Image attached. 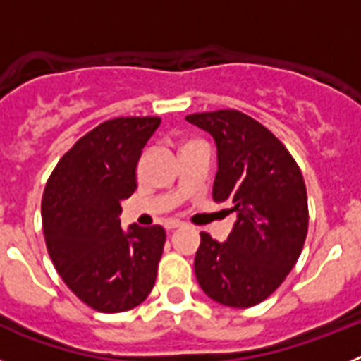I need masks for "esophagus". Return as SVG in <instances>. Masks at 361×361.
<instances>
[{"label":"esophagus","mask_w":361,"mask_h":361,"mask_svg":"<svg viewBox=\"0 0 361 361\" xmlns=\"http://www.w3.org/2000/svg\"><path fill=\"white\" fill-rule=\"evenodd\" d=\"M180 226H183V222H180V220H166L164 228L168 229V231H173V229L180 228Z\"/></svg>","instance_id":"34e87169"}]
</instances>
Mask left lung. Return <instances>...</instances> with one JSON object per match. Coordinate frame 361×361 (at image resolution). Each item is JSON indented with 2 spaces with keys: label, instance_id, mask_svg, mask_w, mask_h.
Instances as JSON below:
<instances>
[{
  "label": "left lung",
  "instance_id": "obj_1",
  "mask_svg": "<svg viewBox=\"0 0 361 361\" xmlns=\"http://www.w3.org/2000/svg\"><path fill=\"white\" fill-rule=\"evenodd\" d=\"M186 121L215 139L213 200L237 215L226 242L200 233L197 280L219 304L251 307L276 291L302 253L309 224L304 177L288 148L242 111H204Z\"/></svg>",
  "mask_w": 361,
  "mask_h": 361
}]
</instances>
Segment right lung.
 I'll use <instances>...</instances> for the list:
<instances>
[{
	"label": "right lung",
	"instance_id": "right-lung-1",
	"mask_svg": "<svg viewBox=\"0 0 361 361\" xmlns=\"http://www.w3.org/2000/svg\"><path fill=\"white\" fill-rule=\"evenodd\" d=\"M159 117H117L61 157L41 200L50 258L70 291L99 312L137 307L153 289L166 231L121 228V200L137 190V162Z\"/></svg>",
	"mask_w": 361,
	"mask_h": 361
}]
</instances>
